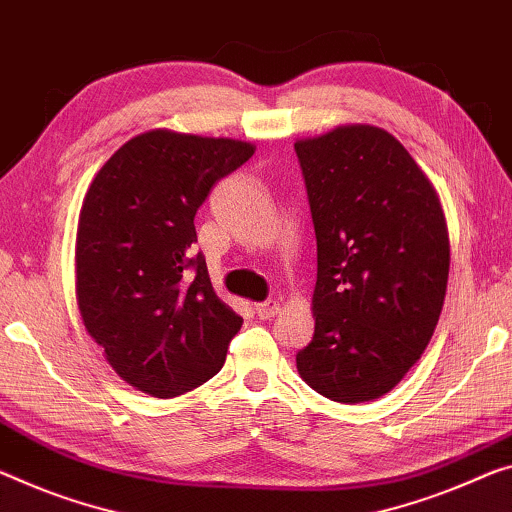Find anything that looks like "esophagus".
Listing matches in <instances>:
<instances>
[{"instance_id": "esophagus-1", "label": "esophagus", "mask_w": 512, "mask_h": 512, "mask_svg": "<svg viewBox=\"0 0 512 512\" xmlns=\"http://www.w3.org/2000/svg\"><path fill=\"white\" fill-rule=\"evenodd\" d=\"M279 313V302L277 300H267L256 304V316L261 320H272Z\"/></svg>"}]
</instances>
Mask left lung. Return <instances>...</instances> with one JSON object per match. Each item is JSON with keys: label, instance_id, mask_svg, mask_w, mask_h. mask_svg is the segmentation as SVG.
<instances>
[{"label": "left lung", "instance_id": "obj_1", "mask_svg": "<svg viewBox=\"0 0 512 512\" xmlns=\"http://www.w3.org/2000/svg\"><path fill=\"white\" fill-rule=\"evenodd\" d=\"M313 231L316 332L297 371L355 405L391 391L419 361L444 306L451 245L442 203L387 130L341 125L295 144Z\"/></svg>", "mask_w": 512, "mask_h": 512}]
</instances>
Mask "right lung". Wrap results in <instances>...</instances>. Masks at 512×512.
Returning <instances> with one entry per match:
<instances>
[{"mask_svg": "<svg viewBox=\"0 0 512 512\" xmlns=\"http://www.w3.org/2000/svg\"><path fill=\"white\" fill-rule=\"evenodd\" d=\"M254 146L151 130L93 178L77 226V302L86 332L132 387L174 398L224 366L242 318L219 300L194 215Z\"/></svg>", "mask_w": 512, "mask_h": 512, "instance_id": "right-lung-1", "label": "right lung"}]
</instances>
